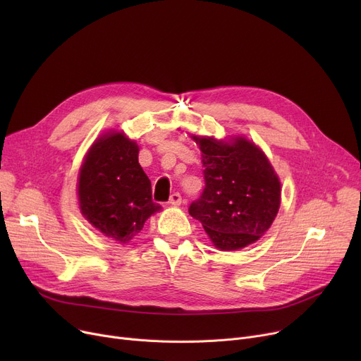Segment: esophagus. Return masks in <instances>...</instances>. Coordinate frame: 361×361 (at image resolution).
Listing matches in <instances>:
<instances>
[{"label":"esophagus","mask_w":361,"mask_h":361,"mask_svg":"<svg viewBox=\"0 0 361 361\" xmlns=\"http://www.w3.org/2000/svg\"><path fill=\"white\" fill-rule=\"evenodd\" d=\"M181 202H183V199H181L180 193H173L169 196V200H168V203L173 204V206H180Z\"/></svg>","instance_id":"1"}]
</instances>
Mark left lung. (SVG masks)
<instances>
[{"instance_id": "left-lung-1", "label": "left lung", "mask_w": 361, "mask_h": 361, "mask_svg": "<svg viewBox=\"0 0 361 361\" xmlns=\"http://www.w3.org/2000/svg\"><path fill=\"white\" fill-rule=\"evenodd\" d=\"M202 152L204 188L188 207L219 250L231 252L267 233L281 204V183L267 155L245 137L192 136Z\"/></svg>"}]
</instances>
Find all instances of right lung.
Wrapping results in <instances>:
<instances>
[{
  "instance_id": "obj_1",
  "label": "right lung",
  "mask_w": 361,
  "mask_h": 361,
  "mask_svg": "<svg viewBox=\"0 0 361 361\" xmlns=\"http://www.w3.org/2000/svg\"><path fill=\"white\" fill-rule=\"evenodd\" d=\"M82 215L104 235L127 244L161 211L139 164V146L123 131H108L87 150L79 173Z\"/></svg>"
}]
</instances>
